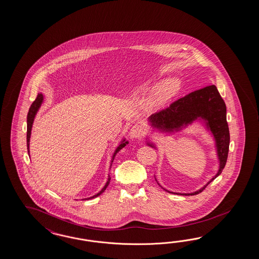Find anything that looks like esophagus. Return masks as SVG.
<instances>
[{
  "label": "esophagus",
  "instance_id": "34e87169",
  "mask_svg": "<svg viewBox=\"0 0 259 259\" xmlns=\"http://www.w3.org/2000/svg\"><path fill=\"white\" fill-rule=\"evenodd\" d=\"M144 135V129L141 125L136 124L131 128L130 136L133 139H140Z\"/></svg>",
  "mask_w": 259,
  "mask_h": 259
}]
</instances>
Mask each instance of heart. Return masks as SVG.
Segmentation results:
<instances>
[{
	"label": "heart",
	"instance_id": "heart-1",
	"mask_svg": "<svg viewBox=\"0 0 259 259\" xmlns=\"http://www.w3.org/2000/svg\"><path fill=\"white\" fill-rule=\"evenodd\" d=\"M153 87H154L153 83L147 82L139 87V92L142 94H146L152 91ZM178 88H179V81L175 78L165 81L161 86L158 87L153 96V101L155 104H161L163 102L166 101L169 97L176 93Z\"/></svg>",
	"mask_w": 259,
	"mask_h": 259
}]
</instances>
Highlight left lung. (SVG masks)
<instances>
[{"mask_svg":"<svg viewBox=\"0 0 259 259\" xmlns=\"http://www.w3.org/2000/svg\"><path fill=\"white\" fill-rule=\"evenodd\" d=\"M199 118L207 121V126L214 137L218 158L220 161L219 170L214 178L207 183L208 185L215 178L219 176L225 168L230 141L227 121V107L214 85L196 90L184 97L179 98L176 101L171 103L169 107L152 114L149 120L153 126L170 132L180 129L183 125H187ZM207 185L195 193L174 194L195 196L201 193Z\"/></svg>","mask_w":259,"mask_h":259,"instance_id":"obj_1","label":"left lung"}]
</instances>
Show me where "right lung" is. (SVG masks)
Returning a JSON list of instances; mask_svg holds the SVG:
<instances>
[{"label": "right lung", "mask_w": 259, "mask_h": 259, "mask_svg": "<svg viewBox=\"0 0 259 259\" xmlns=\"http://www.w3.org/2000/svg\"><path fill=\"white\" fill-rule=\"evenodd\" d=\"M42 103H43V95H42V94H38L36 99L32 102L31 107H30V109H29L28 115H27V150H28V153H29L30 137H31V131H32V122H33V119H34V117H35V114L37 112L38 108L40 107ZM127 143H128V141H125V139L122 140V142L120 143L119 147L116 149V151L114 152V155L113 157H112L111 163H113L114 157L116 156L117 152H120V150H121L124 146H126ZM110 166H111V165H110ZM109 183H110V177L108 175L107 183H106V185L104 186V188H103L98 194H96V195H95L94 196H91V197H89V198H85V199H92V198H95L96 196H100L102 193H103L105 190L107 189V187L108 186Z\"/></svg>", "instance_id": "add662e5"}]
</instances>
